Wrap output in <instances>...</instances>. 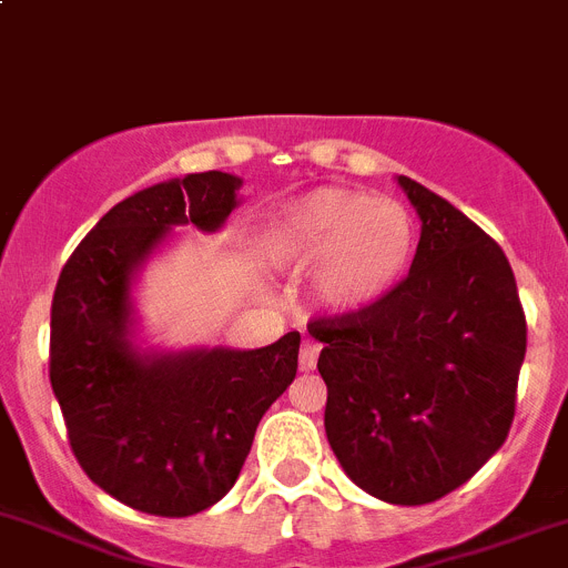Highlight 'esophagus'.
<instances>
[{"instance_id": "1", "label": "esophagus", "mask_w": 568, "mask_h": 568, "mask_svg": "<svg viewBox=\"0 0 568 568\" xmlns=\"http://www.w3.org/2000/svg\"><path fill=\"white\" fill-rule=\"evenodd\" d=\"M316 359H320V345L314 339H303V347H300V367L303 371H314Z\"/></svg>"}]
</instances>
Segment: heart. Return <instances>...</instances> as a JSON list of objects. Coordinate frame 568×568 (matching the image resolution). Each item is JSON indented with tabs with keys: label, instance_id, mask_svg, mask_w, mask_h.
<instances>
[{
	"label": "heart",
	"instance_id": "obj_1",
	"mask_svg": "<svg viewBox=\"0 0 568 568\" xmlns=\"http://www.w3.org/2000/svg\"><path fill=\"white\" fill-rule=\"evenodd\" d=\"M265 246L280 265H316L320 303L336 314H356L402 283L416 252V223L396 201L322 186L274 214Z\"/></svg>",
	"mask_w": 568,
	"mask_h": 568
}]
</instances>
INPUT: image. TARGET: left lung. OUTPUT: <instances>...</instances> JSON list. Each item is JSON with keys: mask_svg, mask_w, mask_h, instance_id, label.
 I'll return each instance as SVG.
<instances>
[{"mask_svg": "<svg viewBox=\"0 0 568 568\" xmlns=\"http://www.w3.org/2000/svg\"><path fill=\"white\" fill-rule=\"evenodd\" d=\"M422 217L416 257L382 303L308 322L328 385L325 433L373 498L418 507L507 442L526 316L507 254L453 203L398 175Z\"/></svg>", "mask_w": 568, "mask_h": 568, "instance_id": "1", "label": "left lung"}]
</instances>
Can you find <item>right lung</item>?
Listing matches in <instances>:
<instances>
[{"mask_svg": "<svg viewBox=\"0 0 568 568\" xmlns=\"http://www.w3.org/2000/svg\"><path fill=\"white\" fill-rule=\"evenodd\" d=\"M240 178L201 172L115 203L64 263L50 308V385L93 484L161 518L209 509L237 481L254 430L296 376L300 334L257 351L132 345V280L172 226L217 232Z\"/></svg>", "mask_w": 568, "mask_h": 568, "instance_id": "add662e5", "label": "right lung"}]
</instances>
